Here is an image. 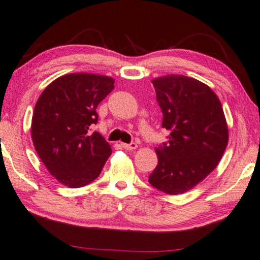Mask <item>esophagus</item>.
Returning a JSON list of instances; mask_svg holds the SVG:
<instances>
[{
  "label": "esophagus",
  "mask_w": 260,
  "mask_h": 260,
  "mask_svg": "<svg viewBox=\"0 0 260 260\" xmlns=\"http://www.w3.org/2000/svg\"><path fill=\"white\" fill-rule=\"evenodd\" d=\"M122 148H125L127 150H133L138 148V145L135 142H131V143H121Z\"/></svg>",
  "instance_id": "obj_1"
}]
</instances>
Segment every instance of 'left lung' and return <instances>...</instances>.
<instances>
[{"label":"left lung","instance_id":"8db88e82","mask_svg":"<svg viewBox=\"0 0 260 260\" xmlns=\"http://www.w3.org/2000/svg\"><path fill=\"white\" fill-rule=\"evenodd\" d=\"M152 83L169 140L155 148L158 162L148 182L162 192L179 195L218 165L229 140L225 115L218 96L202 81L168 75Z\"/></svg>","mask_w":260,"mask_h":260}]
</instances>
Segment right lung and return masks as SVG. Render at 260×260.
Segmentation results:
<instances>
[{"instance_id": "right-lung-1", "label": "right lung", "mask_w": 260, "mask_h": 260, "mask_svg": "<svg viewBox=\"0 0 260 260\" xmlns=\"http://www.w3.org/2000/svg\"><path fill=\"white\" fill-rule=\"evenodd\" d=\"M114 88V79L70 73L46 86L35 106L31 138L46 169L61 184L84 187L94 181L112 153L98 132L95 108Z\"/></svg>"}]
</instances>
